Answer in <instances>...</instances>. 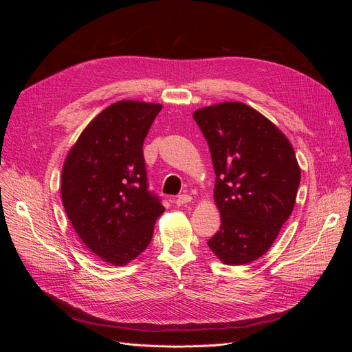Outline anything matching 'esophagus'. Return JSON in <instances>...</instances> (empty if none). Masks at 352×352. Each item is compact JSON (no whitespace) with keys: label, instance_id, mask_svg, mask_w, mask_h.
I'll return each mask as SVG.
<instances>
[{"label":"esophagus","instance_id":"obj_1","mask_svg":"<svg viewBox=\"0 0 352 352\" xmlns=\"http://www.w3.org/2000/svg\"><path fill=\"white\" fill-rule=\"evenodd\" d=\"M192 201V197L190 195H179L176 199H175V204L177 206V207H182V206H186L188 202H190Z\"/></svg>","mask_w":352,"mask_h":352}]
</instances>
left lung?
I'll return each mask as SVG.
<instances>
[{"mask_svg": "<svg viewBox=\"0 0 352 352\" xmlns=\"http://www.w3.org/2000/svg\"><path fill=\"white\" fill-rule=\"evenodd\" d=\"M192 116L211 153L221 217L208 247L225 264L251 263L269 251L294 210L301 180L294 148L243 102L208 105Z\"/></svg>", "mask_w": 352, "mask_h": 352, "instance_id": "1", "label": "left lung"}]
</instances>
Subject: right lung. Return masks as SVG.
I'll use <instances>...</instances> for the list:
<instances>
[{"label":"right lung","mask_w":352,"mask_h":352,"mask_svg":"<svg viewBox=\"0 0 352 352\" xmlns=\"http://www.w3.org/2000/svg\"><path fill=\"white\" fill-rule=\"evenodd\" d=\"M162 104L124 100L85 127L61 172V199L78 236L105 263L126 265L151 242L164 207L148 190L142 145Z\"/></svg>","instance_id":"add662e5"}]
</instances>
